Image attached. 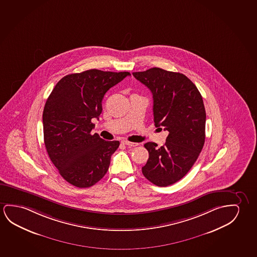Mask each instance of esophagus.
<instances>
[{"instance_id": "esophagus-1", "label": "esophagus", "mask_w": 257, "mask_h": 257, "mask_svg": "<svg viewBox=\"0 0 257 257\" xmlns=\"http://www.w3.org/2000/svg\"><path fill=\"white\" fill-rule=\"evenodd\" d=\"M121 144H122V145H125V146H131V147H132V146L134 147V146H138V143L130 142V141H126V140H122V141H121Z\"/></svg>"}]
</instances>
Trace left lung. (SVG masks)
Returning <instances> with one entry per match:
<instances>
[{
    "label": "left lung",
    "mask_w": 257,
    "mask_h": 257,
    "mask_svg": "<svg viewBox=\"0 0 257 257\" xmlns=\"http://www.w3.org/2000/svg\"><path fill=\"white\" fill-rule=\"evenodd\" d=\"M149 88L154 98L155 126L169 131L164 146L145 145L149 159L142 168L153 184L166 187L175 184L192 169L205 143L206 111L194 83L184 74L154 67L133 73Z\"/></svg>",
    "instance_id": "1"
}]
</instances>
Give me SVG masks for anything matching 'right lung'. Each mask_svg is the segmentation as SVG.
<instances>
[{
  "instance_id": "obj_1",
  "label": "right lung",
  "mask_w": 257,
  "mask_h": 257,
  "mask_svg": "<svg viewBox=\"0 0 257 257\" xmlns=\"http://www.w3.org/2000/svg\"><path fill=\"white\" fill-rule=\"evenodd\" d=\"M128 72L90 69L63 77L47 99L43 113V136L50 161L62 177L79 188L92 186L107 172L119 141H105L92 119L102 112L104 94Z\"/></svg>"
}]
</instances>
